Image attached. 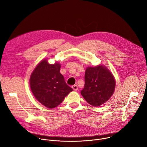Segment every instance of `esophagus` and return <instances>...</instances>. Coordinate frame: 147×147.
Segmentation results:
<instances>
[{"label":"esophagus","mask_w":147,"mask_h":147,"mask_svg":"<svg viewBox=\"0 0 147 147\" xmlns=\"http://www.w3.org/2000/svg\"><path fill=\"white\" fill-rule=\"evenodd\" d=\"M72 88L73 89L74 91H77L78 90V87L77 85H74L72 86Z\"/></svg>","instance_id":"obj_1"}]
</instances>
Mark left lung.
<instances>
[{
    "instance_id": "obj_1",
    "label": "left lung",
    "mask_w": 147,
    "mask_h": 147,
    "mask_svg": "<svg viewBox=\"0 0 147 147\" xmlns=\"http://www.w3.org/2000/svg\"><path fill=\"white\" fill-rule=\"evenodd\" d=\"M115 84L113 76L106 67H88L86 70L84 88L81 94L89 104L99 107L113 95Z\"/></svg>"
}]
</instances>
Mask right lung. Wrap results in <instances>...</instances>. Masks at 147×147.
Listing matches in <instances>:
<instances>
[{"label": "right lung", "mask_w": 147, "mask_h": 147, "mask_svg": "<svg viewBox=\"0 0 147 147\" xmlns=\"http://www.w3.org/2000/svg\"><path fill=\"white\" fill-rule=\"evenodd\" d=\"M60 65L49 64L46 59L42 60L32 73L30 82L35 98L48 108L60 105L73 90L65 82L60 73Z\"/></svg>", "instance_id": "right-lung-1"}]
</instances>
